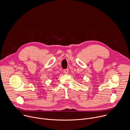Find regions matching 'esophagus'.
Returning <instances> with one entry per match:
<instances>
[{
	"mask_svg": "<svg viewBox=\"0 0 130 130\" xmlns=\"http://www.w3.org/2000/svg\"><path fill=\"white\" fill-rule=\"evenodd\" d=\"M63 71H64V72L66 74H67L68 72V69H64Z\"/></svg>",
	"mask_w": 130,
	"mask_h": 130,
	"instance_id": "obj_1",
	"label": "esophagus"
}]
</instances>
